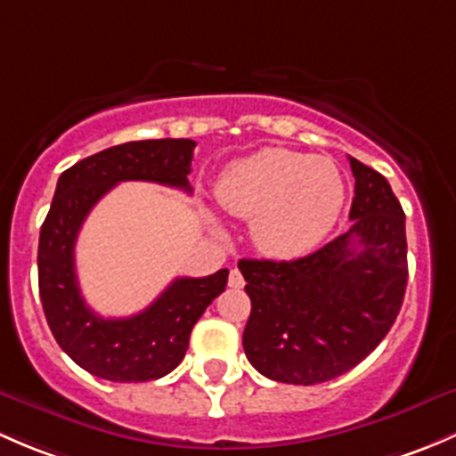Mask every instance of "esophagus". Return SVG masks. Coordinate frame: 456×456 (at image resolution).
<instances>
[{"mask_svg":"<svg viewBox=\"0 0 456 456\" xmlns=\"http://www.w3.org/2000/svg\"><path fill=\"white\" fill-rule=\"evenodd\" d=\"M228 285H230V288H234V289H241L243 285H246V281H243V274L237 270V267H232V270H230Z\"/></svg>","mask_w":456,"mask_h":456,"instance_id":"esophagus-1","label":"esophagus"}]
</instances>
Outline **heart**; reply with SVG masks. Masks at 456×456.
<instances>
[{"mask_svg": "<svg viewBox=\"0 0 456 456\" xmlns=\"http://www.w3.org/2000/svg\"><path fill=\"white\" fill-rule=\"evenodd\" d=\"M217 200L228 213L252 219L261 252L297 259L336 226L345 184L331 159L267 147L230 164L217 180Z\"/></svg>", "mask_w": 456, "mask_h": 456, "instance_id": "b5f03b06", "label": "heart"}]
</instances>
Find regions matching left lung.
I'll list each match as a JSON object with an SVG mask.
<instances>
[{
  "label": "left lung",
  "mask_w": 456,
  "mask_h": 456,
  "mask_svg": "<svg viewBox=\"0 0 456 456\" xmlns=\"http://www.w3.org/2000/svg\"><path fill=\"white\" fill-rule=\"evenodd\" d=\"M354 226L294 261L241 259L252 312L243 351L265 378L321 384L384 340L406 292V217L387 177L349 158Z\"/></svg>",
  "instance_id": "1"
}]
</instances>
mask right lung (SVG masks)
Masks as SVG:
<instances>
[{
	"instance_id": "add662e5",
	"label": "right lung",
	"mask_w": 456,
	"mask_h": 456,
	"mask_svg": "<svg viewBox=\"0 0 456 456\" xmlns=\"http://www.w3.org/2000/svg\"><path fill=\"white\" fill-rule=\"evenodd\" d=\"M195 142L189 138L138 140L94 153L56 182L39 234V294L45 321L61 349L87 373L111 382H149L184 360L195 322L226 289L228 270L180 276L129 318H102L81 297L74 267L78 230L102 195L129 180L156 182L191 193Z\"/></svg>"
}]
</instances>
